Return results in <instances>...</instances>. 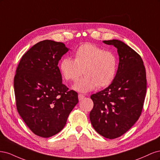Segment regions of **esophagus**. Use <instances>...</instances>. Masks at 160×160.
<instances>
[{
	"label": "esophagus",
	"instance_id": "esophagus-1",
	"mask_svg": "<svg viewBox=\"0 0 160 160\" xmlns=\"http://www.w3.org/2000/svg\"><path fill=\"white\" fill-rule=\"evenodd\" d=\"M84 98H85V96L83 95H82V94H79L78 95V98H79V101H81Z\"/></svg>",
	"mask_w": 160,
	"mask_h": 160
}]
</instances>
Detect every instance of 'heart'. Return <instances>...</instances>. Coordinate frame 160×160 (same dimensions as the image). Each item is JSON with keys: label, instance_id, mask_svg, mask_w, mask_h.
I'll return each instance as SVG.
<instances>
[{"label": "heart", "instance_id": "heart-1", "mask_svg": "<svg viewBox=\"0 0 160 160\" xmlns=\"http://www.w3.org/2000/svg\"><path fill=\"white\" fill-rule=\"evenodd\" d=\"M118 59L113 52L91 43L81 45L75 52V59L65 57L61 61L60 71L67 81H76L74 90L87 93L98 87L104 88L113 81L118 71Z\"/></svg>", "mask_w": 160, "mask_h": 160}]
</instances>
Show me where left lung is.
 I'll return each mask as SVG.
<instances>
[{"label":"left lung","instance_id":"left-lung-1","mask_svg":"<svg viewBox=\"0 0 160 160\" xmlns=\"http://www.w3.org/2000/svg\"><path fill=\"white\" fill-rule=\"evenodd\" d=\"M117 48L119 65L113 81L107 88L91 96L93 108L92 126L108 139L120 137L138 120L146 94V72L143 60L123 42L103 41Z\"/></svg>","mask_w":160,"mask_h":160}]
</instances>
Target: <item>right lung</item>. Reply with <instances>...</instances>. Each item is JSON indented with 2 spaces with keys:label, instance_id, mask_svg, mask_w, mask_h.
Returning <instances> with one entry per match:
<instances>
[{
  "label": "right lung",
  "instance_id": "obj_1",
  "mask_svg": "<svg viewBox=\"0 0 160 160\" xmlns=\"http://www.w3.org/2000/svg\"><path fill=\"white\" fill-rule=\"evenodd\" d=\"M69 51L65 44L45 40L24 55L14 78L17 111L35 135L50 138L64 128L78 94L62 83L58 63Z\"/></svg>",
  "mask_w": 160,
  "mask_h": 160
}]
</instances>
